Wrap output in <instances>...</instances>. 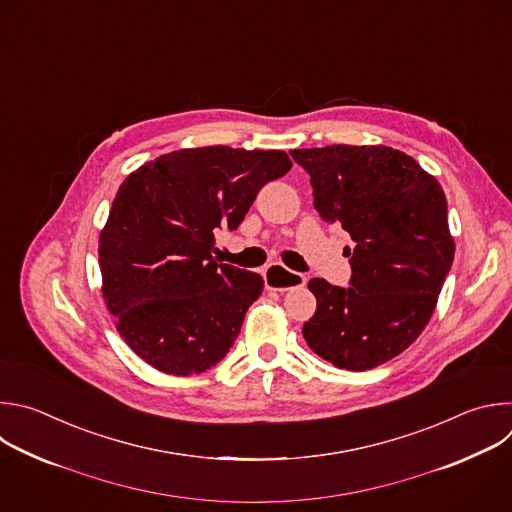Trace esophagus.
<instances>
[{"label": "esophagus", "instance_id": "1", "mask_svg": "<svg viewBox=\"0 0 512 512\" xmlns=\"http://www.w3.org/2000/svg\"><path fill=\"white\" fill-rule=\"evenodd\" d=\"M264 282L270 290H278V292H286V290H292V288H300L306 284V276L304 274H298V272H292V270H286L278 264H272L264 270Z\"/></svg>", "mask_w": 512, "mask_h": 512}]
</instances>
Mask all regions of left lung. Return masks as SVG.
Segmentation results:
<instances>
[{
	"label": "left lung",
	"mask_w": 512,
	"mask_h": 512,
	"mask_svg": "<svg viewBox=\"0 0 512 512\" xmlns=\"http://www.w3.org/2000/svg\"><path fill=\"white\" fill-rule=\"evenodd\" d=\"M311 175L315 208L355 242L349 288L309 282L317 313L309 347L347 371L373 369L410 347L430 323L454 260L446 195L438 179L385 145L294 149Z\"/></svg>",
	"instance_id": "8db88e82"
}]
</instances>
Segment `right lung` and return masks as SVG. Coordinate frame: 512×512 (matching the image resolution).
<instances>
[{
	"label": "right lung",
	"mask_w": 512,
	"mask_h": 512,
	"mask_svg": "<svg viewBox=\"0 0 512 512\" xmlns=\"http://www.w3.org/2000/svg\"><path fill=\"white\" fill-rule=\"evenodd\" d=\"M292 167L284 151L179 149L129 173L98 236L102 298L123 341L169 375L214 367L262 294L254 272L218 264L258 191Z\"/></svg>",
	"instance_id": "1"
}]
</instances>
